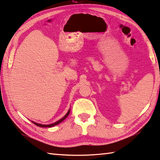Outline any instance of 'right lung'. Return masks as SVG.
Returning a JSON list of instances; mask_svg holds the SVG:
<instances>
[{
    "label": "right lung",
    "mask_w": 160,
    "mask_h": 160,
    "mask_svg": "<svg viewBox=\"0 0 160 160\" xmlns=\"http://www.w3.org/2000/svg\"><path fill=\"white\" fill-rule=\"evenodd\" d=\"M70 110H68V112L66 113L64 117L62 118V119H61V120H59V121H57V122H54V123H53V124H38V123L34 122H32V121H31V122H33L34 124H36V125H37L38 127H54V126H55V125H57L58 124L61 123L62 121L64 120L68 116L69 113H70Z\"/></svg>",
    "instance_id": "add662e5"
}]
</instances>
